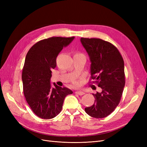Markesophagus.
<instances>
[{
    "mask_svg": "<svg viewBox=\"0 0 147 147\" xmlns=\"http://www.w3.org/2000/svg\"><path fill=\"white\" fill-rule=\"evenodd\" d=\"M75 93L77 94H78L79 96H82V95L84 94V92L83 91H75Z\"/></svg>",
    "mask_w": 147,
    "mask_h": 147,
    "instance_id": "obj_1",
    "label": "esophagus"
}]
</instances>
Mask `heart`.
Instances as JSON below:
<instances>
[{
    "label": "heart",
    "mask_w": 147,
    "mask_h": 147,
    "mask_svg": "<svg viewBox=\"0 0 147 147\" xmlns=\"http://www.w3.org/2000/svg\"><path fill=\"white\" fill-rule=\"evenodd\" d=\"M75 55H78V56H84V55L83 54H82V53H80V52H77L76 53H75ZM74 85H75V86H77L78 85V83L77 82H74Z\"/></svg>",
    "instance_id": "b5f03b06"
}]
</instances>
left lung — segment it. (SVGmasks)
I'll use <instances>...</instances> for the list:
<instances>
[{
    "label": "left lung",
    "instance_id": "1",
    "mask_svg": "<svg viewBox=\"0 0 147 147\" xmlns=\"http://www.w3.org/2000/svg\"><path fill=\"white\" fill-rule=\"evenodd\" d=\"M91 61V78L102 92L92 94L95 100L84 109L90 116L102 118L112 113L118 105L125 85L123 57L113 44L100 38H81Z\"/></svg>",
    "mask_w": 147,
    "mask_h": 147
}]
</instances>
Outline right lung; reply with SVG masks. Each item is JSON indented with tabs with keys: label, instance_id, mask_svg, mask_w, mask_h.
<instances>
[{
	"label": "right lung",
	"instance_id": "1",
	"mask_svg": "<svg viewBox=\"0 0 147 147\" xmlns=\"http://www.w3.org/2000/svg\"><path fill=\"white\" fill-rule=\"evenodd\" d=\"M74 38L53 37L42 40L30 48L22 72L23 92L32 112L42 119H51L63 108L65 96L73 92L66 87L52 88L51 70L56 66V57L63 47Z\"/></svg>",
	"mask_w": 147,
	"mask_h": 147
}]
</instances>
